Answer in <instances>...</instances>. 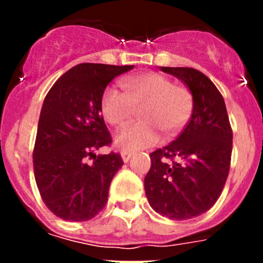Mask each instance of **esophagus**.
<instances>
[{"label":"esophagus","mask_w":263,"mask_h":263,"mask_svg":"<svg viewBox=\"0 0 263 263\" xmlns=\"http://www.w3.org/2000/svg\"><path fill=\"white\" fill-rule=\"evenodd\" d=\"M132 155H133V152H129V150H122V152H121V158H122V160H124L125 163L129 162Z\"/></svg>","instance_id":"esophagus-1"}]
</instances>
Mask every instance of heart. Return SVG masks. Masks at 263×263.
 Wrapping results in <instances>:
<instances>
[{
  "label": "heart",
  "instance_id": "obj_1",
  "mask_svg": "<svg viewBox=\"0 0 263 263\" xmlns=\"http://www.w3.org/2000/svg\"><path fill=\"white\" fill-rule=\"evenodd\" d=\"M125 92L109 87L101 96V113L108 124L124 127L141 108V122L116 137V145L125 150H139L154 145L160 132L178 133L187 124L194 108V97L185 87L174 85L166 76L148 72L121 80Z\"/></svg>",
  "mask_w": 263,
  "mask_h": 263
}]
</instances>
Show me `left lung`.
<instances>
[{"label":"left lung","mask_w":263,"mask_h":263,"mask_svg":"<svg viewBox=\"0 0 263 263\" xmlns=\"http://www.w3.org/2000/svg\"><path fill=\"white\" fill-rule=\"evenodd\" d=\"M160 69L188 88L194 108L180 136L150 154L145 192L157 213L170 220H188L211 210L221 195L231 166L233 134L224 99L204 73L185 67ZM166 157L178 162L168 165Z\"/></svg>","instance_id":"8db88e82"}]
</instances>
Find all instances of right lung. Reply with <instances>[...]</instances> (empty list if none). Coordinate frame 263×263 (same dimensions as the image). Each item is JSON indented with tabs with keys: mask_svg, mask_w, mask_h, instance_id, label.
Listing matches in <instances>:
<instances>
[{
	"mask_svg": "<svg viewBox=\"0 0 263 263\" xmlns=\"http://www.w3.org/2000/svg\"><path fill=\"white\" fill-rule=\"evenodd\" d=\"M134 66L81 63L51 87L42 105L32 153L39 194L67 221H87L105 206L120 154H97L111 142L101 117L108 84Z\"/></svg>",
	"mask_w": 263,
	"mask_h": 263,
	"instance_id": "obj_1",
	"label": "right lung"
}]
</instances>
